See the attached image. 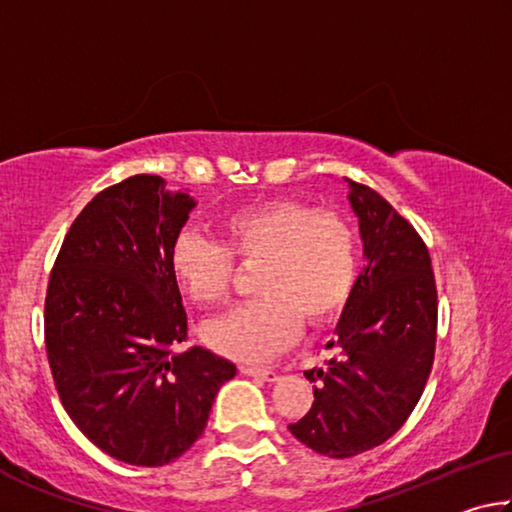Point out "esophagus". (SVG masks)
Masks as SVG:
<instances>
[{"label": "esophagus", "instance_id": "obj_1", "mask_svg": "<svg viewBox=\"0 0 512 512\" xmlns=\"http://www.w3.org/2000/svg\"><path fill=\"white\" fill-rule=\"evenodd\" d=\"M244 375L248 377H257V379H264V381H275L277 379V372L273 368H257V366H241L239 368Z\"/></svg>", "mask_w": 512, "mask_h": 512}]
</instances>
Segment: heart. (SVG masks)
<instances>
[{
  "label": "heart",
  "instance_id": "1",
  "mask_svg": "<svg viewBox=\"0 0 512 512\" xmlns=\"http://www.w3.org/2000/svg\"><path fill=\"white\" fill-rule=\"evenodd\" d=\"M221 244L187 230L171 246V275L198 305L228 296L239 264L253 266L259 298L210 320L203 339L223 357L262 361L345 307L359 266V239L336 212L289 198L253 203L219 223Z\"/></svg>",
  "mask_w": 512,
  "mask_h": 512
}]
</instances>
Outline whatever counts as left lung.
<instances>
[{
  "label": "left lung",
  "mask_w": 512,
  "mask_h": 512,
  "mask_svg": "<svg viewBox=\"0 0 512 512\" xmlns=\"http://www.w3.org/2000/svg\"><path fill=\"white\" fill-rule=\"evenodd\" d=\"M359 216L366 268L334 329L336 357L305 370L314 404L289 424L302 445L350 458L386 443L427 386L436 352L438 293L429 250L375 189L345 178Z\"/></svg>",
  "instance_id": "8db88e82"
}]
</instances>
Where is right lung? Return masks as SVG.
I'll return each instance as SVG.
<instances>
[{
  "instance_id": "add662e5",
  "label": "right lung",
  "mask_w": 512,
  "mask_h": 512,
  "mask_svg": "<svg viewBox=\"0 0 512 512\" xmlns=\"http://www.w3.org/2000/svg\"><path fill=\"white\" fill-rule=\"evenodd\" d=\"M196 201L160 176L103 189L76 216L49 275L45 345L60 402L121 463L183 456L235 363L187 341L171 246Z\"/></svg>"
}]
</instances>
